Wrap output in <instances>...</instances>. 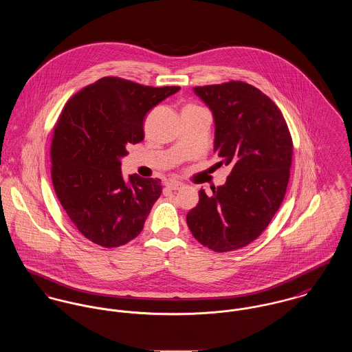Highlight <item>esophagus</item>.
<instances>
[{"mask_svg": "<svg viewBox=\"0 0 352 352\" xmlns=\"http://www.w3.org/2000/svg\"><path fill=\"white\" fill-rule=\"evenodd\" d=\"M166 186H167V189H170V190H179V189L184 188V184H182V182H178V181H170V182L166 184Z\"/></svg>", "mask_w": 352, "mask_h": 352, "instance_id": "34e87169", "label": "esophagus"}]
</instances>
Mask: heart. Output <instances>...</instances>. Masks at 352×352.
Returning a JSON list of instances; mask_svg holds the SVG:
<instances>
[{
	"mask_svg": "<svg viewBox=\"0 0 352 352\" xmlns=\"http://www.w3.org/2000/svg\"><path fill=\"white\" fill-rule=\"evenodd\" d=\"M186 108H198V107H195V105H188Z\"/></svg>",
	"mask_w": 352,
	"mask_h": 352,
	"instance_id": "1",
	"label": "heart"
}]
</instances>
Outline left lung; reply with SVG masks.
Listing matches in <instances>:
<instances>
[{
	"label": "left lung",
	"mask_w": 352,
	"mask_h": 352,
	"mask_svg": "<svg viewBox=\"0 0 352 352\" xmlns=\"http://www.w3.org/2000/svg\"><path fill=\"white\" fill-rule=\"evenodd\" d=\"M214 118L213 151L232 171L199 201L186 223L209 250L228 252L262 234L279 209L290 177L293 140L279 108L255 86L230 80L195 86Z\"/></svg>",
	"instance_id": "1"
}]
</instances>
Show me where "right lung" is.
Instances as JSON below:
<instances>
[{
	"instance_id": "add662e5",
	"label": "right lung",
	"mask_w": 352,
	"mask_h": 352,
	"mask_svg": "<svg viewBox=\"0 0 352 352\" xmlns=\"http://www.w3.org/2000/svg\"><path fill=\"white\" fill-rule=\"evenodd\" d=\"M179 89L104 77L65 105L51 140V178L60 205L90 241L112 248L142 232L160 179L132 174L125 181L120 159L144 139L147 112Z\"/></svg>"
}]
</instances>
